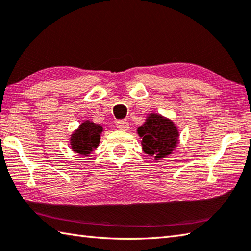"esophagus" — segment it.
<instances>
[{
	"mask_svg": "<svg viewBox=\"0 0 251 251\" xmlns=\"http://www.w3.org/2000/svg\"><path fill=\"white\" fill-rule=\"evenodd\" d=\"M116 127L119 128L120 130H123V131H127L129 128V124L125 121H119L116 122Z\"/></svg>",
	"mask_w": 251,
	"mask_h": 251,
	"instance_id": "esophagus-1",
	"label": "esophagus"
}]
</instances>
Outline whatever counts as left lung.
Here are the masks:
<instances>
[{"label": "left lung", "instance_id": "left-lung-1", "mask_svg": "<svg viewBox=\"0 0 251 251\" xmlns=\"http://www.w3.org/2000/svg\"><path fill=\"white\" fill-rule=\"evenodd\" d=\"M145 153L154 156L155 161L173 153L179 144V131L175 123L159 113H150L146 122L137 128Z\"/></svg>", "mask_w": 251, "mask_h": 251}]
</instances>
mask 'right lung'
<instances>
[{
	"label": "right lung",
	"instance_id": "add662e5",
	"mask_svg": "<svg viewBox=\"0 0 251 251\" xmlns=\"http://www.w3.org/2000/svg\"><path fill=\"white\" fill-rule=\"evenodd\" d=\"M103 127L89 120L83 121L70 138L71 149L75 153L88 156L100 144Z\"/></svg>",
	"mask_w": 251,
	"mask_h": 251
}]
</instances>
